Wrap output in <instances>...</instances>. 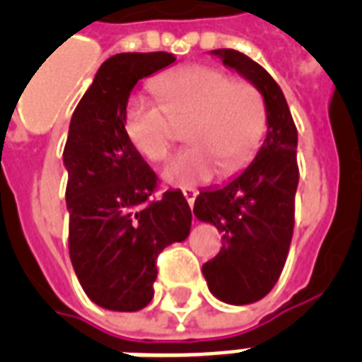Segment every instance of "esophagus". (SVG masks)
<instances>
[{
	"label": "esophagus",
	"instance_id": "obj_1",
	"mask_svg": "<svg viewBox=\"0 0 362 362\" xmlns=\"http://www.w3.org/2000/svg\"><path fill=\"white\" fill-rule=\"evenodd\" d=\"M182 193H184V197H186V201L189 203V206H193L195 199H197V189H193V187H184Z\"/></svg>",
	"mask_w": 362,
	"mask_h": 362
}]
</instances>
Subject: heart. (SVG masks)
I'll return each instance as SVG.
<instances>
[{"label": "heart", "mask_w": 362, "mask_h": 362, "mask_svg": "<svg viewBox=\"0 0 362 362\" xmlns=\"http://www.w3.org/2000/svg\"><path fill=\"white\" fill-rule=\"evenodd\" d=\"M158 101L133 93L124 109V129L136 152L150 161L169 156L186 127L192 146L163 167L170 186H197L218 169L235 173L252 159L267 127V109L257 88L231 81L212 65H187L152 81Z\"/></svg>", "instance_id": "obj_1"}]
</instances>
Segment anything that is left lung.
<instances>
[{
  "label": "left lung",
  "instance_id": "left-lung-1",
  "mask_svg": "<svg viewBox=\"0 0 362 362\" xmlns=\"http://www.w3.org/2000/svg\"><path fill=\"white\" fill-rule=\"evenodd\" d=\"M263 95L267 135L255 158L223 186L201 189L193 214L223 235V246L203 264L210 293L226 304L257 303L286 264L298 186L297 127L276 81L246 54L210 50Z\"/></svg>",
  "mask_w": 362,
  "mask_h": 362
}]
</instances>
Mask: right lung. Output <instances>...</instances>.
I'll return each instance as SVG.
<instances>
[{"label":"right lung","mask_w":362,"mask_h":362,"mask_svg":"<svg viewBox=\"0 0 362 362\" xmlns=\"http://www.w3.org/2000/svg\"><path fill=\"white\" fill-rule=\"evenodd\" d=\"M175 59L169 52L109 58L69 124L64 167L71 263L88 297L112 312L150 304L156 259L192 229V210L180 189L150 201L158 178L124 129L125 103L136 82Z\"/></svg>","instance_id":"right-lung-1"}]
</instances>
